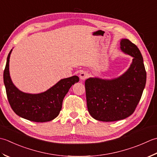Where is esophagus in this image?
<instances>
[{
	"instance_id": "34e87169",
	"label": "esophagus",
	"mask_w": 157,
	"mask_h": 157,
	"mask_svg": "<svg viewBox=\"0 0 157 157\" xmlns=\"http://www.w3.org/2000/svg\"><path fill=\"white\" fill-rule=\"evenodd\" d=\"M88 76H89V74L86 71H82V72L80 73V75H79L80 78L82 80V81H84V80L87 79L88 78Z\"/></svg>"
}]
</instances>
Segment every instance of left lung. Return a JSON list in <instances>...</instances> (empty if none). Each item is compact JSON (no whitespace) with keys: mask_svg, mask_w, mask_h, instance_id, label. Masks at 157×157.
Wrapping results in <instances>:
<instances>
[{"mask_svg":"<svg viewBox=\"0 0 157 157\" xmlns=\"http://www.w3.org/2000/svg\"><path fill=\"white\" fill-rule=\"evenodd\" d=\"M121 49L133 57L124 74L113 80L90 78L85 82L88 111L98 121L111 122L129 117L145 87L146 72L140 51L128 39L121 40Z\"/></svg>","mask_w":157,"mask_h":157,"instance_id":"obj_1","label":"left lung"}]
</instances>
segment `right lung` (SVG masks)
Listing matches in <instances>:
<instances>
[{
	"label": "right lung",
	"mask_w": 157,
	"mask_h": 157,
	"mask_svg": "<svg viewBox=\"0 0 157 157\" xmlns=\"http://www.w3.org/2000/svg\"><path fill=\"white\" fill-rule=\"evenodd\" d=\"M11 51L7 57L3 80L12 110L18 116L34 122L43 123L52 121L59 115L63 98L71 86L79 81V78L77 76H73L62 79L53 87L39 94L21 92L13 84L9 75V63Z\"/></svg>",
	"instance_id": "obj_1"
}]
</instances>
